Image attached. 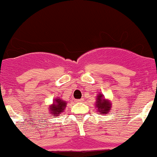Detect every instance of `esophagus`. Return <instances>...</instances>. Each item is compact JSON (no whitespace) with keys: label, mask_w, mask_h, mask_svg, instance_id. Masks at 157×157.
<instances>
[{"label":"esophagus","mask_w":157,"mask_h":157,"mask_svg":"<svg viewBox=\"0 0 157 157\" xmlns=\"http://www.w3.org/2000/svg\"><path fill=\"white\" fill-rule=\"evenodd\" d=\"M84 101V100L82 98V99H76L75 100V102H82V101Z\"/></svg>","instance_id":"obj_1"}]
</instances>
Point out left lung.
Masks as SVG:
<instances>
[{"instance_id": "obj_1", "label": "left lung", "mask_w": 157, "mask_h": 157, "mask_svg": "<svg viewBox=\"0 0 157 157\" xmlns=\"http://www.w3.org/2000/svg\"><path fill=\"white\" fill-rule=\"evenodd\" d=\"M96 108L98 109V111L100 112V114H107L109 112L112 107V104L109 100H106L104 98V95L99 94L97 98L96 101Z\"/></svg>"}]
</instances>
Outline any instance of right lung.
Instances as JSON below:
<instances>
[{"instance_id":"add662e5","label":"right lung","mask_w":157,"mask_h":157,"mask_svg":"<svg viewBox=\"0 0 157 157\" xmlns=\"http://www.w3.org/2000/svg\"><path fill=\"white\" fill-rule=\"evenodd\" d=\"M67 106V102L65 101L59 99V98H56L54 100V102L51 106H49L48 111L53 115V116H59L60 113L63 112V110Z\"/></svg>"}]
</instances>
